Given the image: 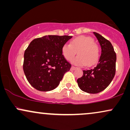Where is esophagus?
Returning a JSON list of instances; mask_svg holds the SVG:
<instances>
[{
  "label": "esophagus",
  "instance_id": "obj_1",
  "mask_svg": "<svg viewBox=\"0 0 130 130\" xmlns=\"http://www.w3.org/2000/svg\"><path fill=\"white\" fill-rule=\"evenodd\" d=\"M76 67H74V66L71 67V71H73V70H76Z\"/></svg>",
  "mask_w": 130,
  "mask_h": 130
}]
</instances>
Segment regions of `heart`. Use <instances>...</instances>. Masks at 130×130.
<instances>
[{"instance_id":"b5f03b06","label":"heart","mask_w":130,"mask_h":130,"mask_svg":"<svg viewBox=\"0 0 130 130\" xmlns=\"http://www.w3.org/2000/svg\"><path fill=\"white\" fill-rule=\"evenodd\" d=\"M77 51L78 56L72 61L75 65L90 67L99 60V47L90 37L81 35L75 37L71 40L70 44H64L62 47V55L67 60H71Z\"/></svg>"}]
</instances>
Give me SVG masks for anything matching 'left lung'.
<instances>
[{"label":"left lung","instance_id":"1","mask_svg":"<svg viewBox=\"0 0 130 130\" xmlns=\"http://www.w3.org/2000/svg\"><path fill=\"white\" fill-rule=\"evenodd\" d=\"M101 46V54L98 63L93 68L83 70V75L77 80L79 87L89 93H98L104 90L116 74V54L108 40L99 34L93 32Z\"/></svg>","mask_w":130,"mask_h":130}]
</instances>
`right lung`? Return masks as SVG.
Returning a JSON list of instances; mask_svg holds the SVG:
<instances>
[{
  "label": "right lung",
  "instance_id": "right-lung-1",
  "mask_svg": "<svg viewBox=\"0 0 130 130\" xmlns=\"http://www.w3.org/2000/svg\"><path fill=\"white\" fill-rule=\"evenodd\" d=\"M72 36L45 35L31 41L24 55L23 70L28 82L37 90L56 89L71 65L62 53V47Z\"/></svg>",
  "mask_w": 130,
  "mask_h": 130
}]
</instances>
